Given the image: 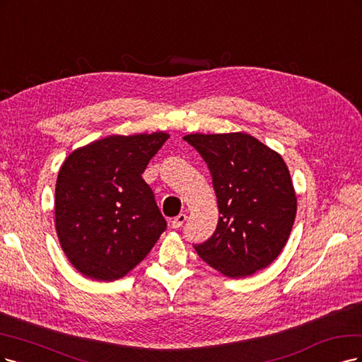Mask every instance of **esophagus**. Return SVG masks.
<instances>
[{
	"label": "esophagus",
	"mask_w": 362,
	"mask_h": 362,
	"mask_svg": "<svg viewBox=\"0 0 362 362\" xmlns=\"http://www.w3.org/2000/svg\"><path fill=\"white\" fill-rule=\"evenodd\" d=\"M186 218H188V216H186V214H180L179 216L174 218V219L171 221L173 228H180V227L186 223Z\"/></svg>",
	"instance_id": "1"
}]
</instances>
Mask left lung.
I'll return each instance as SVG.
<instances>
[{"label": "left lung", "mask_w": 362, "mask_h": 362, "mask_svg": "<svg viewBox=\"0 0 362 362\" xmlns=\"http://www.w3.org/2000/svg\"><path fill=\"white\" fill-rule=\"evenodd\" d=\"M207 162L219 219L198 255L228 278L254 275L286 247L298 198L283 156L245 132L183 136Z\"/></svg>", "instance_id": "8db88e82"}]
</instances>
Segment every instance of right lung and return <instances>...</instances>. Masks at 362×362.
Returning a JSON list of instances; mask_svg holds the SVG:
<instances>
[{
	"mask_svg": "<svg viewBox=\"0 0 362 362\" xmlns=\"http://www.w3.org/2000/svg\"><path fill=\"white\" fill-rule=\"evenodd\" d=\"M167 132L110 135L75 148L58 171L55 230L75 269L96 281L129 274L167 228L144 182Z\"/></svg>",
	"mask_w": 362,
	"mask_h": 362,
	"instance_id": "1",
	"label": "right lung"
}]
</instances>
